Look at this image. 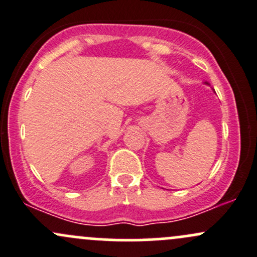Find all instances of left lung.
<instances>
[{
	"instance_id": "left-lung-1",
	"label": "left lung",
	"mask_w": 257,
	"mask_h": 257,
	"mask_svg": "<svg viewBox=\"0 0 257 257\" xmlns=\"http://www.w3.org/2000/svg\"><path fill=\"white\" fill-rule=\"evenodd\" d=\"M205 84H209V83H208V82H205Z\"/></svg>"
}]
</instances>
